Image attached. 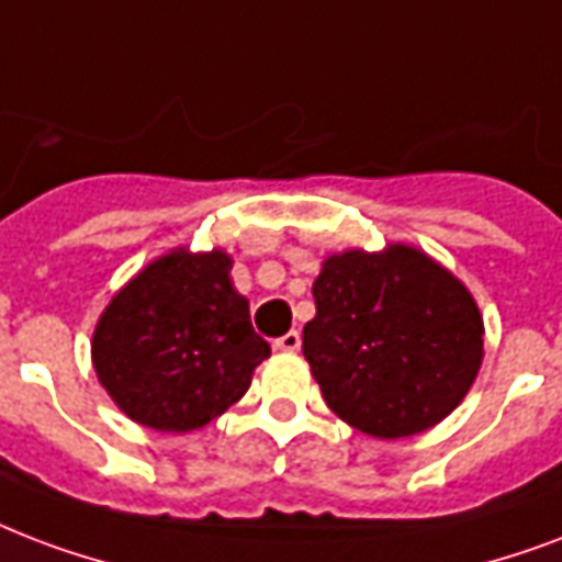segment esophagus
I'll return each instance as SVG.
<instances>
[{"label": "esophagus", "mask_w": 562, "mask_h": 562, "mask_svg": "<svg viewBox=\"0 0 562 562\" xmlns=\"http://www.w3.org/2000/svg\"><path fill=\"white\" fill-rule=\"evenodd\" d=\"M273 348L285 350V353H294V350H300V333H297V329H291V333H285V336L277 338V341H273Z\"/></svg>", "instance_id": "esophagus-1"}]
</instances>
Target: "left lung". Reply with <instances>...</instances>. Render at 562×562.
<instances>
[{"mask_svg": "<svg viewBox=\"0 0 562 562\" xmlns=\"http://www.w3.org/2000/svg\"><path fill=\"white\" fill-rule=\"evenodd\" d=\"M303 357L333 413L376 439L434 427L460 404L483 359V318L453 273L392 244L329 256L312 282Z\"/></svg>", "mask_w": 562, "mask_h": 562, "instance_id": "1", "label": "left lung"}]
</instances>
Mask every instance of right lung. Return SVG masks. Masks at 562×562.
Here are the masks:
<instances>
[{"mask_svg": "<svg viewBox=\"0 0 562 562\" xmlns=\"http://www.w3.org/2000/svg\"><path fill=\"white\" fill-rule=\"evenodd\" d=\"M224 250L161 256L111 300L93 333V368L132 422L188 434L226 413L271 345L233 289Z\"/></svg>", "mask_w": 562, "mask_h": 562, "instance_id": "add662e5", "label": "right lung"}]
</instances>
